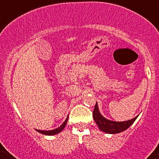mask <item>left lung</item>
Returning <instances> with one entry per match:
<instances>
[{
    "mask_svg": "<svg viewBox=\"0 0 159 159\" xmlns=\"http://www.w3.org/2000/svg\"><path fill=\"white\" fill-rule=\"evenodd\" d=\"M137 117L138 116L131 119L129 120L121 121V122L110 120L105 118L104 116H102V114L100 113L97 102L96 103L94 111H93V119L95 122L97 123V126L99 127L101 130L104 131L107 134H118L122 131H125L135 121Z\"/></svg>",
    "mask_w": 159,
    "mask_h": 159,
    "instance_id": "obj_1",
    "label": "left lung"
}]
</instances>
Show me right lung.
Masks as SVG:
<instances>
[{"instance_id":"right-lung-1","label":"right lung","mask_w":159,"mask_h":159,"mask_svg":"<svg viewBox=\"0 0 159 159\" xmlns=\"http://www.w3.org/2000/svg\"><path fill=\"white\" fill-rule=\"evenodd\" d=\"M67 120H68V117H67V119L65 120V121L62 123V125L59 126L58 128L52 129V130H39V129H36V130L39 132V133L43 134H45V135H54V134H57L60 133L65 128V126L67 125Z\"/></svg>"}]
</instances>
